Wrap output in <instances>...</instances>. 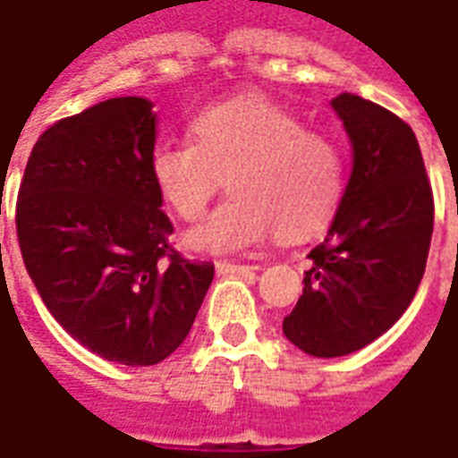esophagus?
Here are the masks:
<instances>
[{
    "label": "esophagus",
    "instance_id": "1",
    "mask_svg": "<svg viewBox=\"0 0 458 458\" xmlns=\"http://www.w3.org/2000/svg\"><path fill=\"white\" fill-rule=\"evenodd\" d=\"M215 267H217L219 275H243V272H253V265H241V262H226V260H217L215 262Z\"/></svg>",
    "mask_w": 458,
    "mask_h": 458
}]
</instances>
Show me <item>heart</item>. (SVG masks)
Wrapping results in <instances>:
<instances>
[{"label":"heart","mask_w":458,"mask_h":458,"mask_svg":"<svg viewBox=\"0 0 458 458\" xmlns=\"http://www.w3.org/2000/svg\"><path fill=\"white\" fill-rule=\"evenodd\" d=\"M159 198L181 219L198 222L226 176L232 196L189 232L196 250L232 253L279 239L313 236L332 222L346 191L342 150L299 116L255 95L212 102L191 119V140L150 152Z\"/></svg>","instance_id":"b5f03b06"}]
</instances>
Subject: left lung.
<instances>
[{
  "instance_id": "1",
  "label": "left lung",
  "mask_w": 458,
  "mask_h": 458,
  "mask_svg": "<svg viewBox=\"0 0 458 458\" xmlns=\"http://www.w3.org/2000/svg\"><path fill=\"white\" fill-rule=\"evenodd\" d=\"M332 107L353 169L327 236L308 253L303 296L284 318L286 339L318 358L363 349L402 318L423 279L435 219L409 123L351 93Z\"/></svg>"
}]
</instances>
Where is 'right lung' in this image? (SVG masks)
Masks as SVG:
<instances>
[{"instance_id":"1","label":"right lung","mask_w":458,"mask_h":458,"mask_svg":"<svg viewBox=\"0 0 458 458\" xmlns=\"http://www.w3.org/2000/svg\"><path fill=\"white\" fill-rule=\"evenodd\" d=\"M155 112L114 98L66 116L35 143L16 203V233L55 320L105 360L155 365L189 336L212 262L174 250L150 176Z\"/></svg>"}]
</instances>
